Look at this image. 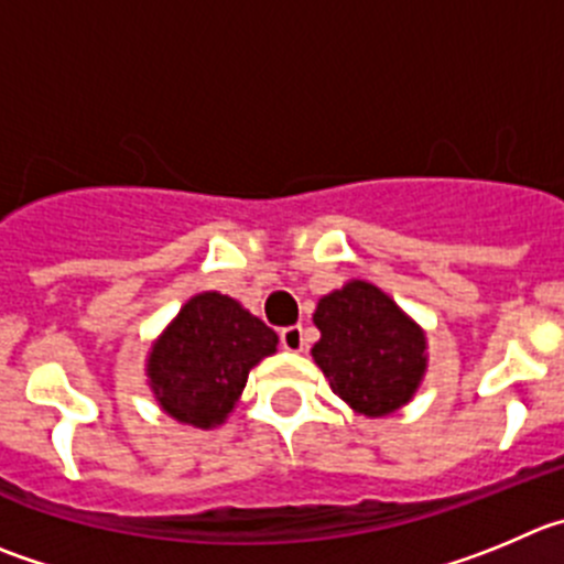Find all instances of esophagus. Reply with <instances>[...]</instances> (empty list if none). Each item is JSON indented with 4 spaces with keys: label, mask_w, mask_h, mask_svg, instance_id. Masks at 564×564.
<instances>
[{
    "label": "esophagus",
    "mask_w": 564,
    "mask_h": 564,
    "mask_svg": "<svg viewBox=\"0 0 564 564\" xmlns=\"http://www.w3.org/2000/svg\"><path fill=\"white\" fill-rule=\"evenodd\" d=\"M281 347L283 350H289V354H300L303 350V345H306V339H303V328L300 325H286V328H281Z\"/></svg>",
    "instance_id": "1"
}]
</instances>
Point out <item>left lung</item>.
Listing matches in <instances>:
<instances>
[{
    "instance_id": "obj_1",
    "label": "left lung",
    "mask_w": 564,
    "mask_h": 564,
    "mask_svg": "<svg viewBox=\"0 0 564 564\" xmlns=\"http://www.w3.org/2000/svg\"><path fill=\"white\" fill-rule=\"evenodd\" d=\"M312 356L330 389L367 417L401 409L425 372V336L378 286L350 281L319 300Z\"/></svg>"
}]
</instances>
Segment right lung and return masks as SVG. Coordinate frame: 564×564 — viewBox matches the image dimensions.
Listing matches in <instances>:
<instances>
[{
  "mask_svg": "<svg viewBox=\"0 0 564 564\" xmlns=\"http://www.w3.org/2000/svg\"><path fill=\"white\" fill-rule=\"evenodd\" d=\"M278 336L228 294H197L152 347V392L163 412L197 429L219 425L239 401L247 376L275 354Z\"/></svg>",
  "mask_w": 564,
  "mask_h": 564,
  "instance_id": "1",
  "label": "right lung"
}]
</instances>
